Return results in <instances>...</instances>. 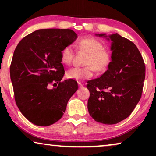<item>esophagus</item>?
Listing matches in <instances>:
<instances>
[{
    "instance_id": "obj_1",
    "label": "esophagus",
    "mask_w": 156,
    "mask_h": 156,
    "mask_svg": "<svg viewBox=\"0 0 156 156\" xmlns=\"http://www.w3.org/2000/svg\"><path fill=\"white\" fill-rule=\"evenodd\" d=\"M79 87H80V89H79V91H82V90H83V89H84L83 85V84H82L81 83H79Z\"/></svg>"
}]
</instances>
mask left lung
<instances>
[{
	"mask_svg": "<svg viewBox=\"0 0 156 156\" xmlns=\"http://www.w3.org/2000/svg\"><path fill=\"white\" fill-rule=\"evenodd\" d=\"M78 38L65 29H42L21 40L10 66L16 103L34 125L47 126L58 121L77 91L73 79L63 80L62 51ZM53 83V87L49 86Z\"/></svg>",
	"mask_w": 156,
	"mask_h": 156,
	"instance_id": "1",
	"label": "left lung"
}]
</instances>
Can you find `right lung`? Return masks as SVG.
Instances as JSON below:
<instances>
[{
	"instance_id": "right-lung-1",
	"label": "right lung",
	"mask_w": 156,
	"mask_h": 156,
	"mask_svg": "<svg viewBox=\"0 0 156 156\" xmlns=\"http://www.w3.org/2000/svg\"><path fill=\"white\" fill-rule=\"evenodd\" d=\"M95 36L111 42L112 53L106 72L100 78L87 82V88L90 92L87 108L97 122L113 125L129 117L138 103L145 65L134 43L118 33Z\"/></svg>"
}]
</instances>
